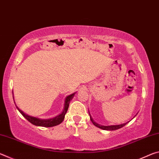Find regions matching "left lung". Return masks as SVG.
<instances>
[{
  "label": "left lung",
  "instance_id": "1",
  "mask_svg": "<svg viewBox=\"0 0 159 159\" xmlns=\"http://www.w3.org/2000/svg\"><path fill=\"white\" fill-rule=\"evenodd\" d=\"M89 113V115H90V120L92 123H93L94 125H95L96 127H98L100 129H102V130H118V129L119 128H121L123 126H125L127 123L129 122H126L125 123H123V124H119V125H102L100 124H98V123H97L96 122H95V120H93V118L91 116V115L90 114V112L88 111ZM136 116V115H135Z\"/></svg>",
  "mask_w": 159,
  "mask_h": 159
}]
</instances>
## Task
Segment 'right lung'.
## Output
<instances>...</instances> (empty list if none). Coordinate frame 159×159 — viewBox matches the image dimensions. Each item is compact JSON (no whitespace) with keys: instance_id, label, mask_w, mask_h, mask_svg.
<instances>
[{"instance_id":"right-lung-1","label":"right lung","mask_w":159,"mask_h":159,"mask_svg":"<svg viewBox=\"0 0 159 159\" xmlns=\"http://www.w3.org/2000/svg\"><path fill=\"white\" fill-rule=\"evenodd\" d=\"M75 94H76V93L71 94L70 95H68L66 97L65 99H64V109L62 110V111L61 112V114H58L57 116H56L53 117V118H48V119H41V118H39L36 117H34V116H29L26 114H25V112H23L21 109H19V107L16 105L15 102V104L16 107H17V109L19 110V111L21 113V115H22L26 120H29V121L31 123H32L33 125H35L36 126H42V127H45V128L53 127V126H55V125L60 124V123L64 120V117H65V114H66L67 110H68V108H69L70 101H71V99L74 98ZM12 95H13V91H12ZM13 99H14V98H13Z\"/></svg>"}]
</instances>
